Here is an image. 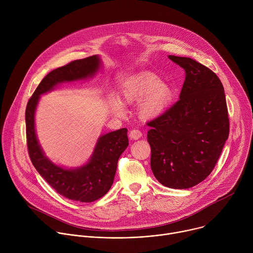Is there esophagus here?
Masks as SVG:
<instances>
[{
  "instance_id": "obj_1",
  "label": "esophagus",
  "mask_w": 253,
  "mask_h": 253,
  "mask_svg": "<svg viewBox=\"0 0 253 253\" xmlns=\"http://www.w3.org/2000/svg\"><path fill=\"white\" fill-rule=\"evenodd\" d=\"M129 137H130L131 139H133V140H137V139H139V138L142 137V132H141L140 130H138V129H133V130L130 131Z\"/></svg>"
}]
</instances>
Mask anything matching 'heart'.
<instances>
[{
  "label": "heart",
  "instance_id": "1",
  "mask_svg": "<svg viewBox=\"0 0 253 253\" xmlns=\"http://www.w3.org/2000/svg\"><path fill=\"white\" fill-rule=\"evenodd\" d=\"M122 95L126 102L133 103L143 100L139 106L140 115L144 118H152L160 115L171 102L172 91L153 74H143L125 84ZM112 111L123 115L125 110L123 103L114 95L109 98Z\"/></svg>",
  "mask_w": 253,
  "mask_h": 253
}]
</instances>
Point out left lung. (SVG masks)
Returning a JSON list of instances; mask_svg holds the SVG:
<instances>
[{"mask_svg":"<svg viewBox=\"0 0 253 253\" xmlns=\"http://www.w3.org/2000/svg\"><path fill=\"white\" fill-rule=\"evenodd\" d=\"M185 71L179 100L147 123L151 169L169 188L197 185L212 172L229 135L224 88L213 71L191 58L169 55Z\"/></svg>","mask_w":253,"mask_h":253,"instance_id":"obj_1","label":"left lung"}]
</instances>
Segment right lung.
<instances>
[{
    "mask_svg": "<svg viewBox=\"0 0 253 253\" xmlns=\"http://www.w3.org/2000/svg\"><path fill=\"white\" fill-rule=\"evenodd\" d=\"M100 67L98 56L75 60L53 70L41 81L26 107V136L30 159L39 174L60 195L75 201L92 202L111 188L120 155L129 145L126 128L101 136L90 161L77 169H65L45 157L36 137L34 116L40 95L62 82L85 79Z\"/></svg>",
    "mask_w": 253,
    "mask_h": 253,
    "instance_id": "right-lung-1",
    "label": "right lung"
}]
</instances>
